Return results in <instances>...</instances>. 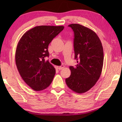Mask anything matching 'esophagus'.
<instances>
[{"label": "esophagus", "instance_id": "esophagus-1", "mask_svg": "<svg viewBox=\"0 0 122 122\" xmlns=\"http://www.w3.org/2000/svg\"><path fill=\"white\" fill-rule=\"evenodd\" d=\"M57 67H58V68L59 69V70H62V69H63L64 68V66L63 65H61V66H57Z\"/></svg>", "mask_w": 122, "mask_h": 122}]
</instances>
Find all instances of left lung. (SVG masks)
<instances>
[{
    "label": "left lung",
    "instance_id": "obj_1",
    "mask_svg": "<svg viewBox=\"0 0 122 122\" xmlns=\"http://www.w3.org/2000/svg\"><path fill=\"white\" fill-rule=\"evenodd\" d=\"M74 32V59L77 64L69 67L71 76L66 84L77 93L87 92L94 86L102 73L104 54L102 43L96 33L79 24L69 25Z\"/></svg>",
    "mask_w": 122,
    "mask_h": 122
}]
</instances>
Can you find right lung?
Returning a JSON list of instances; mask_svg holds the SVG:
<instances>
[{
    "label": "right lung",
    "instance_id": "add662e5",
    "mask_svg": "<svg viewBox=\"0 0 122 122\" xmlns=\"http://www.w3.org/2000/svg\"><path fill=\"white\" fill-rule=\"evenodd\" d=\"M63 29V26L35 27L27 31L18 43L17 68L25 83L35 91L45 90L52 82L56 69L45 58L49 56V43Z\"/></svg>",
    "mask_w": 122,
    "mask_h": 122
}]
</instances>
